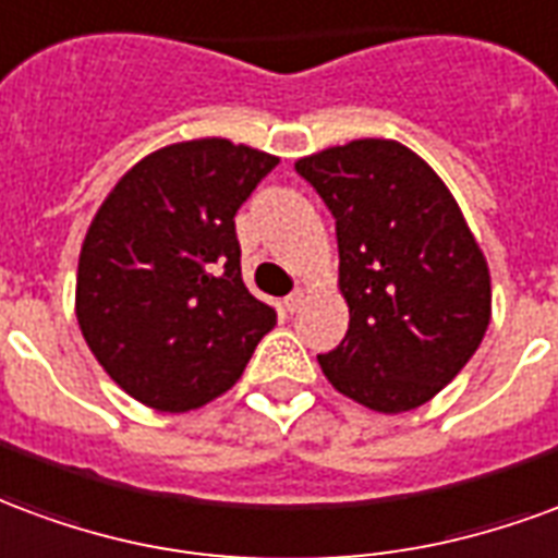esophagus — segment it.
<instances>
[{
	"label": "esophagus",
	"mask_w": 558,
	"mask_h": 558,
	"mask_svg": "<svg viewBox=\"0 0 558 558\" xmlns=\"http://www.w3.org/2000/svg\"><path fill=\"white\" fill-rule=\"evenodd\" d=\"M303 300H306V291H303V288L291 291V294L284 296V312H291V315H294L296 308L303 306Z\"/></svg>",
	"instance_id": "34e87169"
}]
</instances>
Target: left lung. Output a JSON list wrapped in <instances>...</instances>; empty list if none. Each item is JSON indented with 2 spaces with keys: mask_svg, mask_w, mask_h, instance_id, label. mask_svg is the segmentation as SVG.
I'll return each instance as SVG.
<instances>
[{
  "mask_svg": "<svg viewBox=\"0 0 558 558\" xmlns=\"http://www.w3.org/2000/svg\"><path fill=\"white\" fill-rule=\"evenodd\" d=\"M336 219L351 324L318 363L341 396L404 413L454 380L490 324V274L461 207L418 154L356 140L294 162Z\"/></svg>",
  "mask_w": 558,
  "mask_h": 558,
  "instance_id": "1",
  "label": "left lung"
}]
</instances>
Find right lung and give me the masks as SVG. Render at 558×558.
Here are the masks:
<instances>
[{
    "label": "right lung",
    "instance_id": "obj_1",
    "mask_svg": "<svg viewBox=\"0 0 558 558\" xmlns=\"http://www.w3.org/2000/svg\"><path fill=\"white\" fill-rule=\"evenodd\" d=\"M279 157L178 142L130 169L88 226L76 320L128 396L184 413L238 384L276 312L240 276L234 214Z\"/></svg>",
    "mask_w": 558,
    "mask_h": 558
}]
</instances>
